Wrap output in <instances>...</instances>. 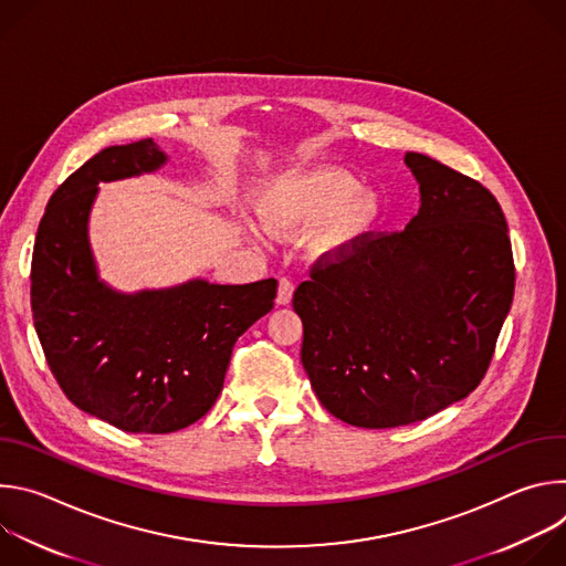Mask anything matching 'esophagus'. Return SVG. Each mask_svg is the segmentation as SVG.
Segmentation results:
<instances>
[{"label": "esophagus", "mask_w": 566, "mask_h": 566, "mask_svg": "<svg viewBox=\"0 0 566 566\" xmlns=\"http://www.w3.org/2000/svg\"><path fill=\"white\" fill-rule=\"evenodd\" d=\"M293 289H295V286H293L291 280H286V277L280 280V284H277V297H275L277 306L291 304V300H293Z\"/></svg>", "instance_id": "1"}]
</instances>
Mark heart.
<instances>
[{
  "mask_svg": "<svg viewBox=\"0 0 566 566\" xmlns=\"http://www.w3.org/2000/svg\"><path fill=\"white\" fill-rule=\"evenodd\" d=\"M255 210L271 234L291 237L311 226L313 244L336 253L376 221L380 201L358 177L332 166H302L269 177L258 195ZM244 232L260 241V230L244 226Z\"/></svg>",
  "mask_w": 566,
  "mask_h": 566,
  "instance_id": "1",
  "label": "heart"
}]
</instances>
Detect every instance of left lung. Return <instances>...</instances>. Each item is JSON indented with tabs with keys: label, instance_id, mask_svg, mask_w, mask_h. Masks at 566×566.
Segmentation results:
<instances>
[{
	"label": "left lung",
	"instance_id": "obj_1",
	"mask_svg": "<svg viewBox=\"0 0 566 566\" xmlns=\"http://www.w3.org/2000/svg\"><path fill=\"white\" fill-rule=\"evenodd\" d=\"M419 212L354 241L293 293L302 367L336 419L369 430L423 421L486 374L511 311L506 217L481 184L408 151Z\"/></svg>",
	"mask_w": 566,
	"mask_h": 566
}]
</instances>
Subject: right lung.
Wrapping results in <instances>:
<instances>
[{
  "mask_svg": "<svg viewBox=\"0 0 566 566\" xmlns=\"http://www.w3.org/2000/svg\"><path fill=\"white\" fill-rule=\"evenodd\" d=\"M168 160L151 138L92 156L49 199L31 266L35 332L62 391L75 408L136 434L199 421L221 394L234 340L277 293L275 280L203 277L125 293L101 277L90 241L98 186L151 175Z\"/></svg>",
  "mask_w": 566,
  "mask_h": 566,
  "instance_id": "1",
  "label": "right lung"
}]
</instances>
